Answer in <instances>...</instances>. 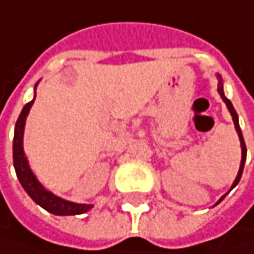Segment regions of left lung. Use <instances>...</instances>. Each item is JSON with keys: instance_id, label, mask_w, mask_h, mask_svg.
I'll list each match as a JSON object with an SVG mask.
<instances>
[{"instance_id": "left-lung-1", "label": "left lung", "mask_w": 254, "mask_h": 254, "mask_svg": "<svg viewBox=\"0 0 254 254\" xmlns=\"http://www.w3.org/2000/svg\"><path fill=\"white\" fill-rule=\"evenodd\" d=\"M217 77H218V84H217V90H218V93H220V96L221 99L224 100V103L227 105V109L230 111L231 118H233V122H234V127H236V130H237V135H239V139H240V145H242V162H240V168H239V172H237V177H236V180H234V183H233V186H231L230 191L234 188V187L239 184V181H240V178H242V174H243V168H245V162H246V155H247V149H246V143H245V139H243V135H242V129H240V125H239V116H237V113L234 111V108H233V105H231V102L224 95V90H223V80H221V76L220 74H217ZM227 194H224L217 204L220 201H223V198L226 197Z\"/></svg>"}]
</instances>
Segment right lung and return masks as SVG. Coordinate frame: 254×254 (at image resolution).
Listing matches in <instances>:
<instances>
[{
	"instance_id": "add662e5",
	"label": "right lung",
	"mask_w": 254,
	"mask_h": 254,
	"mask_svg": "<svg viewBox=\"0 0 254 254\" xmlns=\"http://www.w3.org/2000/svg\"><path fill=\"white\" fill-rule=\"evenodd\" d=\"M36 86H34V89H36ZM34 99H36V96H34ZM34 99L24 106L18 119H17V124H15L14 142H12V159H14V168H15V172H17V178H18L20 184L25 190V192L34 200V202H37L38 205H41L49 213L56 214V216L83 214V213L89 211L93 205L92 204H77V202L67 201V200H63V198L54 195L53 192L47 191L44 187L38 183L36 175L33 174L30 165H28V161H27L25 154H24L23 136L25 119H27V115H28L33 103H34Z\"/></svg>"
}]
</instances>
